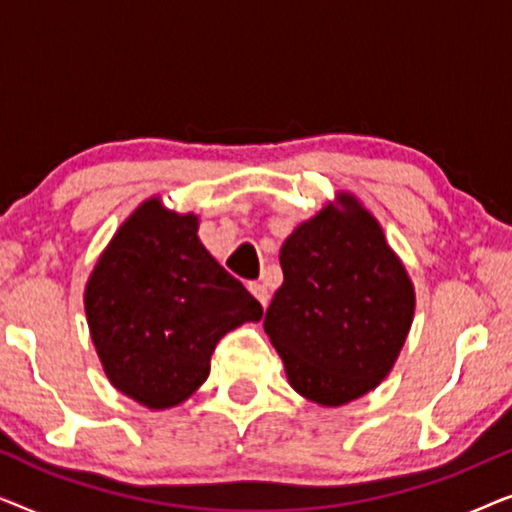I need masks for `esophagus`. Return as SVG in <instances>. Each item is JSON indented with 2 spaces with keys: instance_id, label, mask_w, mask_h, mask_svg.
<instances>
[{
  "instance_id": "1",
  "label": "esophagus",
  "mask_w": 512,
  "mask_h": 512,
  "mask_svg": "<svg viewBox=\"0 0 512 512\" xmlns=\"http://www.w3.org/2000/svg\"><path fill=\"white\" fill-rule=\"evenodd\" d=\"M249 291L254 293L258 303H261L263 307H268V300H270V293H268V286L265 284H258V282H249Z\"/></svg>"
}]
</instances>
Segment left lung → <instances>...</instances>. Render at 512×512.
I'll return each instance as SVG.
<instances>
[{"label": "left lung", "mask_w": 512, "mask_h": 512, "mask_svg": "<svg viewBox=\"0 0 512 512\" xmlns=\"http://www.w3.org/2000/svg\"><path fill=\"white\" fill-rule=\"evenodd\" d=\"M284 284L265 333L307 401L340 408L391 373L415 317V286L380 221L347 191L279 251Z\"/></svg>", "instance_id": "8db88e82"}]
</instances>
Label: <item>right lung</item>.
I'll list each match as a JSON object with an SVG mask.
<instances>
[{
    "mask_svg": "<svg viewBox=\"0 0 512 512\" xmlns=\"http://www.w3.org/2000/svg\"><path fill=\"white\" fill-rule=\"evenodd\" d=\"M198 216L144 200L86 282L90 338L104 375L149 410L184 403L207 380L214 347L263 307L198 237Z\"/></svg>",
    "mask_w": 512,
    "mask_h": 512,
    "instance_id": "obj_1",
    "label": "right lung"
}]
</instances>
